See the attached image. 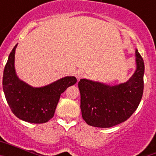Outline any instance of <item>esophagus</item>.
I'll list each match as a JSON object with an SVG mask.
<instances>
[{"mask_svg": "<svg viewBox=\"0 0 156 156\" xmlns=\"http://www.w3.org/2000/svg\"><path fill=\"white\" fill-rule=\"evenodd\" d=\"M75 76H76V77L77 78V80L81 79V78H83V77L84 76V72L83 71V70H81V69L77 70V71L76 72Z\"/></svg>", "mask_w": 156, "mask_h": 156, "instance_id": "esophagus-1", "label": "esophagus"}]
</instances>
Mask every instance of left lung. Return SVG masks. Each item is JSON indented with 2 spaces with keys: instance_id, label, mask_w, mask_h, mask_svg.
I'll return each instance as SVG.
<instances>
[{
  "instance_id": "8db88e82",
  "label": "left lung",
  "mask_w": 156,
  "mask_h": 156,
  "mask_svg": "<svg viewBox=\"0 0 156 156\" xmlns=\"http://www.w3.org/2000/svg\"><path fill=\"white\" fill-rule=\"evenodd\" d=\"M135 57L136 70L126 82L111 86L87 79L79 81L82 117L88 125L112 127L129 119L137 109L144 90V64L137 49Z\"/></svg>"
}]
</instances>
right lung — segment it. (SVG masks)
Wrapping results in <instances>:
<instances>
[{"instance_id":"1","label":"right lung","mask_w":156,"mask_h":156,"mask_svg":"<svg viewBox=\"0 0 156 156\" xmlns=\"http://www.w3.org/2000/svg\"><path fill=\"white\" fill-rule=\"evenodd\" d=\"M17 44L8 56L3 74V90L14 115L31 123H44L55 115L59 98L69 87L76 83L75 76H66L46 86L34 87L18 77L15 69Z\"/></svg>"}]
</instances>
